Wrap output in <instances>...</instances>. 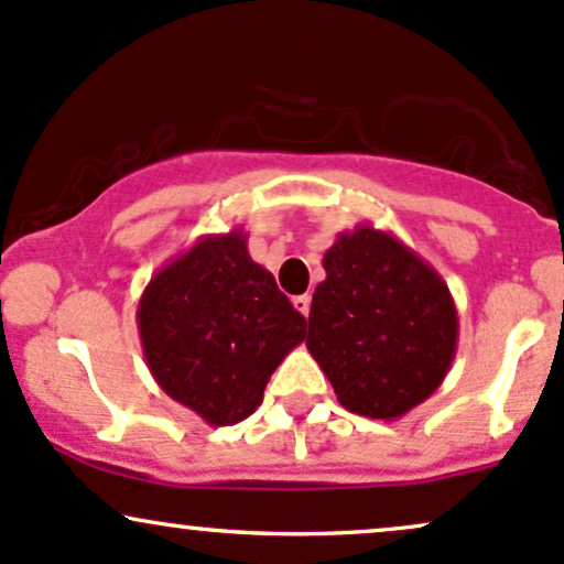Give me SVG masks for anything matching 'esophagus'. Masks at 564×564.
<instances>
[{"label":"esophagus","instance_id":"34e87169","mask_svg":"<svg viewBox=\"0 0 564 564\" xmlns=\"http://www.w3.org/2000/svg\"><path fill=\"white\" fill-rule=\"evenodd\" d=\"M294 307L296 311H300L302 315H311V294H300V296H294Z\"/></svg>","mask_w":564,"mask_h":564}]
</instances>
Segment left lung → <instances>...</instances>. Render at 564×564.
Wrapping results in <instances>:
<instances>
[{"label": "left lung", "mask_w": 564, "mask_h": 564, "mask_svg": "<svg viewBox=\"0 0 564 564\" xmlns=\"http://www.w3.org/2000/svg\"><path fill=\"white\" fill-rule=\"evenodd\" d=\"M324 270L307 350L345 410L404 417L455 361L457 307L447 283L410 246L372 225L339 232Z\"/></svg>", "instance_id": "obj_1"}]
</instances>
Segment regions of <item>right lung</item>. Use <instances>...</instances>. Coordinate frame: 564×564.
I'll use <instances>...</instances> for the list:
<instances>
[{
    "label": "right lung",
    "mask_w": 564,
    "mask_h": 564,
    "mask_svg": "<svg viewBox=\"0 0 564 564\" xmlns=\"http://www.w3.org/2000/svg\"><path fill=\"white\" fill-rule=\"evenodd\" d=\"M246 238L200 235L154 272L135 311L154 382L216 429L262 404L270 375L307 326Z\"/></svg>",
    "instance_id": "obj_1"
}]
</instances>
